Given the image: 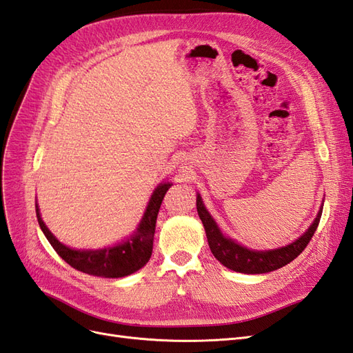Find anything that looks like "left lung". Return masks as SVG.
I'll list each match as a JSON object with an SVG mask.
<instances>
[{
	"label": "left lung",
	"instance_id": "1",
	"mask_svg": "<svg viewBox=\"0 0 353 353\" xmlns=\"http://www.w3.org/2000/svg\"><path fill=\"white\" fill-rule=\"evenodd\" d=\"M322 205L310 227L307 228L303 236L298 237L295 241L277 249L255 250L243 246L236 240L225 236L218 227V223L212 218L209 210L205 209V205L201 200V195L196 194V212L204 225L207 241H209L212 254L222 265L237 271V273L245 274L270 273V271L285 267L300 255L305 249V246L309 245L316 228H318L322 216Z\"/></svg>",
	"mask_w": 353,
	"mask_h": 353
}]
</instances>
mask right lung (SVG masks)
<instances>
[{
  "label": "right lung",
  "instance_id": "right-lung-1",
  "mask_svg": "<svg viewBox=\"0 0 353 353\" xmlns=\"http://www.w3.org/2000/svg\"><path fill=\"white\" fill-rule=\"evenodd\" d=\"M171 185H173L171 182H162L155 188L137 230L134 231L132 236L112 248L97 250L68 248L49 231L41 219L37 204H35V213H37V221L43 234L67 264L90 276L108 279L125 277L139 271L150 259L158 212Z\"/></svg>",
  "mask_w": 353,
  "mask_h": 353
}]
</instances>
